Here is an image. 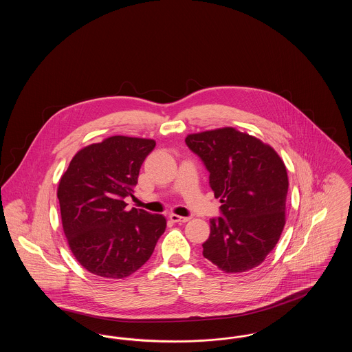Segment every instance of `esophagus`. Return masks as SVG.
<instances>
[{"label":"esophagus","instance_id":"34e87169","mask_svg":"<svg viewBox=\"0 0 352 352\" xmlns=\"http://www.w3.org/2000/svg\"><path fill=\"white\" fill-rule=\"evenodd\" d=\"M168 219L173 221V223H186V221H188L190 219L188 217H179V215H175V214H171Z\"/></svg>","mask_w":352,"mask_h":352}]
</instances>
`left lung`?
<instances>
[{"label": "left lung", "instance_id": "left-lung-1", "mask_svg": "<svg viewBox=\"0 0 352 352\" xmlns=\"http://www.w3.org/2000/svg\"><path fill=\"white\" fill-rule=\"evenodd\" d=\"M186 144L210 173L221 217L210 220L203 256L226 273L260 265L284 230L287 173L261 140L227 126L188 134Z\"/></svg>", "mask_w": 352, "mask_h": 352}]
</instances>
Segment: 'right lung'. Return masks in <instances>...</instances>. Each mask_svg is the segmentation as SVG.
Wrapping results in <instances>:
<instances>
[{
	"label": "right lung",
	"instance_id": "1",
	"mask_svg": "<svg viewBox=\"0 0 352 352\" xmlns=\"http://www.w3.org/2000/svg\"><path fill=\"white\" fill-rule=\"evenodd\" d=\"M155 146L149 138L112 135L78 151L58 186L62 226L75 258L104 278H124L141 268L165 232L166 219L126 210L142 162Z\"/></svg>",
	"mask_w": 352,
	"mask_h": 352
}]
</instances>
